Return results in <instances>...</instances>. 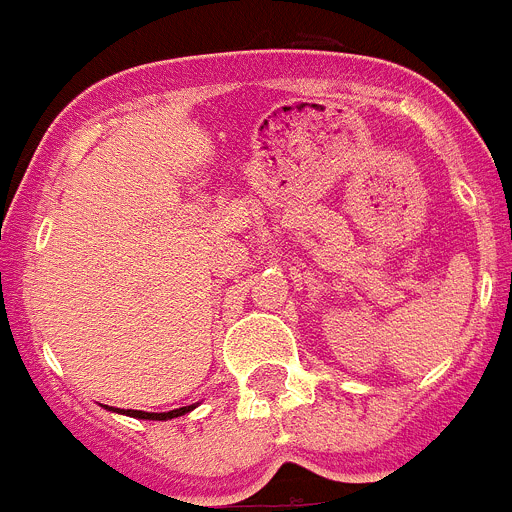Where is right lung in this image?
Returning <instances> with one entry per match:
<instances>
[{"label": "right lung", "mask_w": 512, "mask_h": 512, "mask_svg": "<svg viewBox=\"0 0 512 512\" xmlns=\"http://www.w3.org/2000/svg\"><path fill=\"white\" fill-rule=\"evenodd\" d=\"M189 410H194V405L169 410V413H143V410H117V408H115V413H125V415H130V418H140V420H171V418H179V415H187Z\"/></svg>", "instance_id": "obj_1"}]
</instances>
